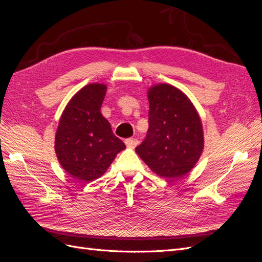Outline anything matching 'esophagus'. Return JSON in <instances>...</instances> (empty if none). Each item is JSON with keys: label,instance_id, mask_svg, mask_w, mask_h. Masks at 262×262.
Here are the masks:
<instances>
[{"label": "esophagus", "instance_id": "esophagus-1", "mask_svg": "<svg viewBox=\"0 0 262 262\" xmlns=\"http://www.w3.org/2000/svg\"><path fill=\"white\" fill-rule=\"evenodd\" d=\"M125 144L127 147L135 148L138 144V140L137 138H127V140H125Z\"/></svg>", "mask_w": 262, "mask_h": 262}]
</instances>
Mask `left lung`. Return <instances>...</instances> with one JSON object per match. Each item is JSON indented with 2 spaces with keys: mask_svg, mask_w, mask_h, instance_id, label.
<instances>
[{
  "mask_svg": "<svg viewBox=\"0 0 262 262\" xmlns=\"http://www.w3.org/2000/svg\"><path fill=\"white\" fill-rule=\"evenodd\" d=\"M147 98L148 130L136 153L160 177L186 176L204 148L197 110L185 93L165 83L149 88Z\"/></svg>",
  "mask_w": 262,
  "mask_h": 262,
  "instance_id": "1",
  "label": "left lung"
}]
</instances>
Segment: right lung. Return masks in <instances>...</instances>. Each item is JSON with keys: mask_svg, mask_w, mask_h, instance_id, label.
I'll list each match as a JSON object with an SVG mask.
<instances>
[{"mask_svg": "<svg viewBox=\"0 0 262 262\" xmlns=\"http://www.w3.org/2000/svg\"><path fill=\"white\" fill-rule=\"evenodd\" d=\"M107 85L91 83L66 105L55 135V152L71 177L90 182L101 177L126 145L101 115Z\"/></svg>", "mask_w": 262, "mask_h": 262, "instance_id": "obj_1", "label": "right lung"}]
</instances>
